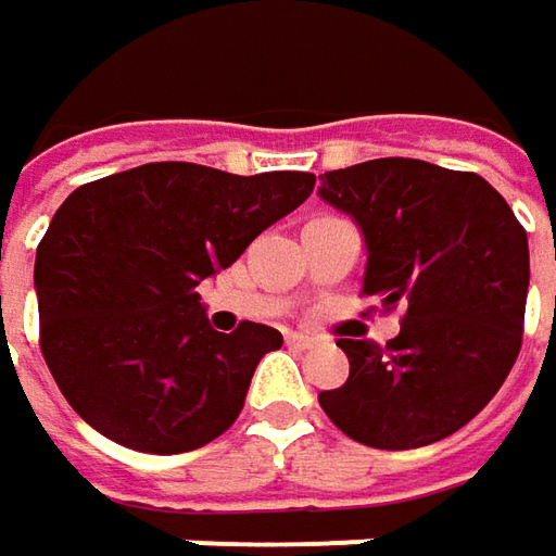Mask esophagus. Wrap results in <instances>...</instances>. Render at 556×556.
I'll use <instances>...</instances> for the list:
<instances>
[{
  "label": "esophagus",
  "mask_w": 556,
  "mask_h": 556,
  "mask_svg": "<svg viewBox=\"0 0 556 556\" xmlns=\"http://www.w3.org/2000/svg\"><path fill=\"white\" fill-rule=\"evenodd\" d=\"M288 343L290 346H296V350H309V346H315L318 340L309 337V333H288Z\"/></svg>",
  "instance_id": "obj_1"
}]
</instances>
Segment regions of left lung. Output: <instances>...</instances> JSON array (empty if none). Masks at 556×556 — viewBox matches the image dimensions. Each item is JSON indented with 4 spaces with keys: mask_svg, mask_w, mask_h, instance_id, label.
I'll return each mask as SVG.
<instances>
[{
    "mask_svg": "<svg viewBox=\"0 0 556 556\" xmlns=\"http://www.w3.org/2000/svg\"><path fill=\"white\" fill-rule=\"evenodd\" d=\"M318 179V198L362 228V293L405 309L387 346L337 340L350 377L318 393L325 415L355 442L390 452L452 437L489 405L520 353L523 225L482 176L437 163L380 157Z\"/></svg>",
    "mask_w": 556,
    "mask_h": 556,
    "instance_id": "8db88e82",
    "label": "left lung"
}]
</instances>
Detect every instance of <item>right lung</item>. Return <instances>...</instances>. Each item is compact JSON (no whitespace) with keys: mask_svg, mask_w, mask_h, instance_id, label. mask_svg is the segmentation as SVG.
Listing matches in <instances>:
<instances>
[{"mask_svg":"<svg viewBox=\"0 0 556 556\" xmlns=\"http://www.w3.org/2000/svg\"><path fill=\"white\" fill-rule=\"evenodd\" d=\"M312 173L144 163L79 185L36 247L39 346L101 437L179 455L225 433L281 333L210 328L198 285L312 194Z\"/></svg>","mask_w":556,"mask_h":556,"instance_id":"add662e5","label":"right lung"}]
</instances>
